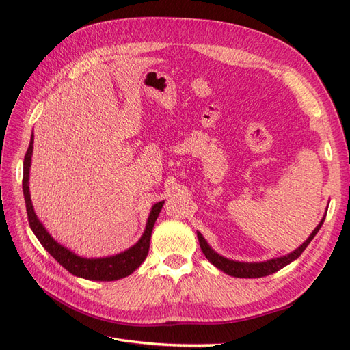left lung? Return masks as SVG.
Returning <instances> with one entry per match:
<instances>
[{"instance_id": "obj_1", "label": "left lung", "mask_w": 350, "mask_h": 350, "mask_svg": "<svg viewBox=\"0 0 350 350\" xmlns=\"http://www.w3.org/2000/svg\"><path fill=\"white\" fill-rule=\"evenodd\" d=\"M324 219H325V216L323 217V220L320 221L319 226H317L312 230V234L310 235V238L306 239L298 250H295L293 252H291L289 256H284V257H280V258H273V260L262 261V262H239V261L228 260L225 257L219 256L217 252L211 250L208 247V243L206 242V239L201 237V234H197V237H198V242H200V248H201V251H203L206 258L211 264H213V266H216L219 270L229 274V276H235V278H262V276H269V274L276 273L278 270L283 269L284 266H288L289 262H292L293 260L298 258L301 254L305 251V248L310 245V242L317 235V232H319L320 228L323 226Z\"/></svg>"}]
</instances>
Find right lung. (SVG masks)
Instances as JSON below:
<instances>
[{
    "mask_svg": "<svg viewBox=\"0 0 350 350\" xmlns=\"http://www.w3.org/2000/svg\"><path fill=\"white\" fill-rule=\"evenodd\" d=\"M31 150H33V134H31L30 144L27 147V152L25 154V162H23V194L26 201V211H27L30 229L33 230V234L36 235V238L39 239L42 245H44V248L61 264L62 267L68 270L71 274H74V276H79L88 280H102V282L118 280V279L130 276L134 270L140 267V264L147 257V252H149V247H150L152 230L154 226V221L162 210L163 201H159V203L153 206L149 220H147L144 234L134 247L107 258L79 257L76 254L68 251L67 248L59 245L57 241L52 239L35 215L33 206H31V200H30V193H29V169H30V161H31Z\"/></svg>",
    "mask_w": 350,
    "mask_h": 350,
    "instance_id": "right-lung-1",
    "label": "right lung"
}]
</instances>
